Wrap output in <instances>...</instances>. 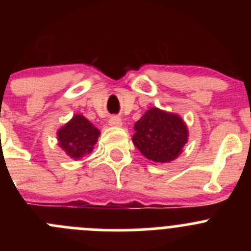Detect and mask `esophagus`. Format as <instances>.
Returning a JSON list of instances; mask_svg holds the SVG:
<instances>
[{
    "label": "esophagus",
    "mask_w": 251,
    "mask_h": 251,
    "mask_svg": "<svg viewBox=\"0 0 251 251\" xmlns=\"http://www.w3.org/2000/svg\"><path fill=\"white\" fill-rule=\"evenodd\" d=\"M109 125L114 127H121L123 126V120L119 116H111L109 119Z\"/></svg>",
    "instance_id": "34e87169"
}]
</instances>
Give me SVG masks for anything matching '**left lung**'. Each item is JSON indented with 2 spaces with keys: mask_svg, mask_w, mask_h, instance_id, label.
<instances>
[{
  "mask_svg": "<svg viewBox=\"0 0 251 251\" xmlns=\"http://www.w3.org/2000/svg\"><path fill=\"white\" fill-rule=\"evenodd\" d=\"M132 142L142 155L155 163L178 158L188 142V127L178 114L151 108L133 126Z\"/></svg>",
  "mask_w": 251,
  "mask_h": 251,
  "instance_id": "1",
  "label": "left lung"
}]
</instances>
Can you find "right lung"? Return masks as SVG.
<instances>
[{
  "instance_id": "right-lung-1",
  "label": "right lung",
  "mask_w": 251,
  "mask_h": 251,
  "mask_svg": "<svg viewBox=\"0 0 251 251\" xmlns=\"http://www.w3.org/2000/svg\"><path fill=\"white\" fill-rule=\"evenodd\" d=\"M100 131L81 114H75L67 124L58 128V146L74 160L90 154L97 143Z\"/></svg>"
}]
</instances>
